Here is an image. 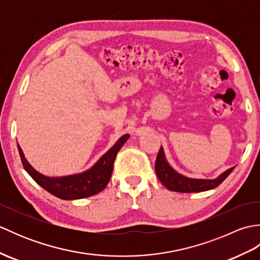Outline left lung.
<instances>
[{
  "instance_id": "1",
  "label": "left lung",
  "mask_w": 260,
  "mask_h": 260,
  "mask_svg": "<svg viewBox=\"0 0 260 260\" xmlns=\"http://www.w3.org/2000/svg\"><path fill=\"white\" fill-rule=\"evenodd\" d=\"M234 169L235 167L228 169L215 179L187 178V176H184L180 174L179 172H176V171L171 167L169 162L167 161V157H165L164 150L162 146L159 148V152L157 154L155 161V172L158 180L162 182V184L171 191L182 193L202 192L214 189V187H217L219 184L222 183L225 178L233 172Z\"/></svg>"
}]
</instances>
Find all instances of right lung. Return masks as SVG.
I'll return each instance as SVG.
<instances>
[{"label":"right lung","instance_id":"obj_1","mask_svg":"<svg viewBox=\"0 0 260 260\" xmlns=\"http://www.w3.org/2000/svg\"><path fill=\"white\" fill-rule=\"evenodd\" d=\"M128 137V134L121 136L114 146L110 147L90 169L81 173L64 176H47L38 172L26 161L19 144L18 148L24 170L39 185L62 200H78V199L95 196L106 187L113 173L115 157Z\"/></svg>","mask_w":260,"mask_h":260}]
</instances>
